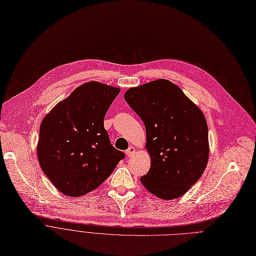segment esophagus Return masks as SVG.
I'll return each instance as SVG.
<instances>
[{"instance_id":"1","label":"esophagus","mask_w":256,"mask_h":256,"mask_svg":"<svg viewBox=\"0 0 256 256\" xmlns=\"http://www.w3.org/2000/svg\"><path fill=\"white\" fill-rule=\"evenodd\" d=\"M134 152H135V148H134L133 146H130V147L126 150V156H132L134 154Z\"/></svg>"}]
</instances>
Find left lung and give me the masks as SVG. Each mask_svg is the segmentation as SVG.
I'll return each instance as SVG.
<instances>
[{
    "label": "left lung",
    "instance_id": "8db88e82",
    "mask_svg": "<svg viewBox=\"0 0 256 256\" xmlns=\"http://www.w3.org/2000/svg\"><path fill=\"white\" fill-rule=\"evenodd\" d=\"M124 98L146 130L150 170L140 182L162 200L180 198L205 170L209 158L205 116L166 80L129 88Z\"/></svg>",
    "mask_w": 256,
    "mask_h": 256
}]
</instances>
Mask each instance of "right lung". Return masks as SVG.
<instances>
[{"instance_id": "obj_1", "label": "right lung", "mask_w": 256, "mask_h": 256, "mask_svg": "<svg viewBox=\"0 0 256 256\" xmlns=\"http://www.w3.org/2000/svg\"><path fill=\"white\" fill-rule=\"evenodd\" d=\"M120 90L90 82L58 103L40 125L37 156L45 176L68 196L103 184L125 154L110 142L105 115Z\"/></svg>"}]
</instances>
